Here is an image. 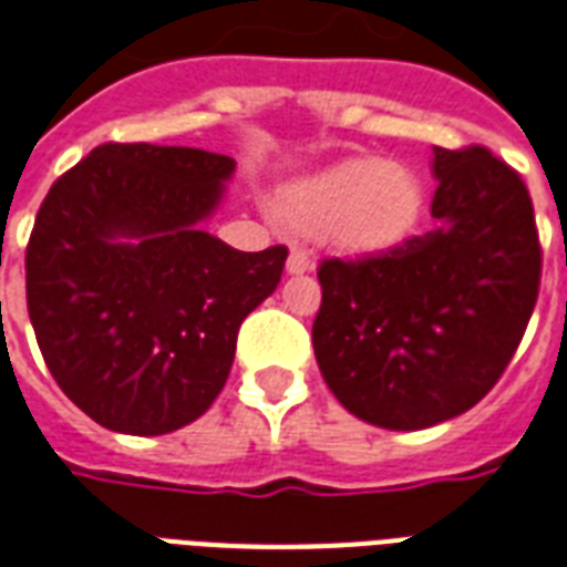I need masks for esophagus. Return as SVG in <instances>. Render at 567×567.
I'll list each match as a JSON object with an SVG mask.
<instances>
[{
    "label": "esophagus",
    "instance_id": "34e87169",
    "mask_svg": "<svg viewBox=\"0 0 567 567\" xmlns=\"http://www.w3.org/2000/svg\"><path fill=\"white\" fill-rule=\"evenodd\" d=\"M285 270L291 272V276H300V272L316 270V261H312V255L306 249H291L288 255V264H285Z\"/></svg>",
    "mask_w": 567,
    "mask_h": 567
}]
</instances>
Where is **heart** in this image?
<instances>
[{"mask_svg": "<svg viewBox=\"0 0 567 567\" xmlns=\"http://www.w3.org/2000/svg\"><path fill=\"white\" fill-rule=\"evenodd\" d=\"M423 179L402 162L346 158L285 192V219L303 237L372 255L400 246L423 216Z\"/></svg>", "mask_w": 567, "mask_h": 567, "instance_id": "heart-1", "label": "heart"}]
</instances>
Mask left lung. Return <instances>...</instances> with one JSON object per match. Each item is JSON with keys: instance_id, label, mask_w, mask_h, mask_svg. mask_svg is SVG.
Wrapping results in <instances>:
<instances>
[{"instance_id": "obj_1", "label": "left lung", "mask_w": 567, "mask_h": 567, "mask_svg": "<svg viewBox=\"0 0 567 567\" xmlns=\"http://www.w3.org/2000/svg\"><path fill=\"white\" fill-rule=\"evenodd\" d=\"M433 177L430 234L318 267V369L381 430H426L484 400L538 300L535 209L517 171L486 146H433Z\"/></svg>"}]
</instances>
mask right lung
Here are the masks:
<instances>
[{
	"label": "right lung",
	"instance_id": "add662e5",
	"mask_svg": "<svg viewBox=\"0 0 567 567\" xmlns=\"http://www.w3.org/2000/svg\"><path fill=\"white\" fill-rule=\"evenodd\" d=\"M237 162L195 146L104 144L50 186L27 246L29 321L50 375L113 433L198 421L237 333L282 279L285 246L204 230Z\"/></svg>",
	"mask_w": 567,
	"mask_h": 567
}]
</instances>
